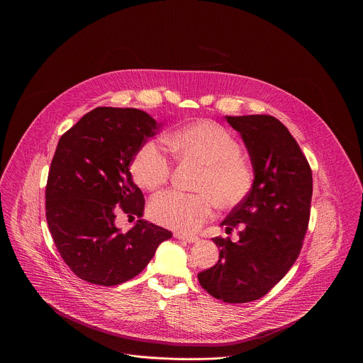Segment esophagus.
<instances>
[{"label":"esophagus","instance_id":"1","mask_svg":"<svg viewBox=\"0 0 363 363\" xmlns=\"http://www.w3.org/2000/svg\"><path fill=\"white\" fill-rule=\"evenodd\" d=\"M174 237L178 238V240H182V241H186V242H195V241H198V237H195V235H186V234H182V233H175Z\"/></svg>","mask_w":363,"mask_h":363}]
</instances>
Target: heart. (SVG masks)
<instances>
[{
	"mask_svg": "<svg viewBox=\"0 0 363 363\" xmlns=\"http://www.w3.org/2000/svg\"><path fill=\"white\" fill-rule=\"evenodd\" d=\"M177 158L201 165L196 177V194L167 191L155 196L149 218L178 233H194L214 216L216 205L231 210L250 194L254 169L241 155L240 140L223 125L202 119L175 129L167 138ZM172 164L162 147L153 140L145 142L130 162L133 181L146 191L165 185Z\"/></svg>",
	"mask_w": 363,
	"mask_h": 363,
	"instance_id": "obj_1",
	"label": "heart"
}]
</instances>
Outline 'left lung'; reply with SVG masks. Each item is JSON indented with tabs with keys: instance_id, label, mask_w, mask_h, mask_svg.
Here are the masks:
<instances>
[{
	"instance_id": "obj_1",
	"label": "left lung",
	"mask_w": 363,
	"mask_h": 363,
	"mask_svg": "<svg viewBox=\"0 0 363 363\" xmlns=\"http://www.w3.org/2000/svg\"><path fill=\"white\" fill-rule=\"evenodd\" d=\"M250 153L254 184L221 223L240 240L213 238L220 260L198 274L199 284L225 303L266 296L300 254L313 194L312 169L289 129L270 115L225 116Z\"/></svg>"
}]
</instances>
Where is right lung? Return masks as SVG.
Listing matches in <instances>:
<instances>
[{
  "label": "right lung",
  "instance_id": "1",
  "mask_svg": "<svg viewBox=\"0 0 363 363\" xmlns=\"http://www.w3.org/2000/svg\"><path fill=\"white\" fill-rule=\"evenodd\" d=\"M160 125L133 108H96L59 140L45 186V218L70 270L97 286L138 276L172 233L142 220L145 198L129 165ZM125 212L140 220L128 233L114 224Z\"/></svg>",
  "mask_w": 363,
  "mask_h": 363
}]
</instances>
